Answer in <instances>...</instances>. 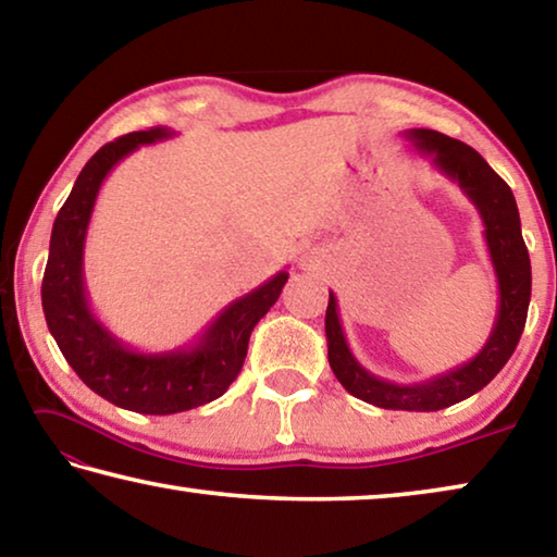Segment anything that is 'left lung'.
Here are the masks:
<instances>
[{
    "mask_svg": "<svg viewBox=\"0 0 557 557\" xmlns=\"http://www.w3.org/2000/svg\"><path fill=\"white\" fill-rule=\"evenodd\" d=\"M405 137L422 157L432 159L437 172L451 178L467 194V199L482 215L488 258H492L498 282V309L492 334H488L482 351L469 358L467 363L432 375L422 383L400 385L379 379L356 361L346 344L334 292H329L324 329L329 366H332L338 383L354 398L385 410L432 412L449 408V405L482 391L516 351L518 338H521L525 326L528 301H531V258H528L521 235V219H518L513 191L476 149L435 129H408Z\"/></svg>",
    "mask_w": 557,
    "mask_h": 557,
    "instance_id": "1",
    "label": "left lung"
}]
</instances>
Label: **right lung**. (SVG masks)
I'll list each match as a JSON object with an SVG mask.
<instances>
[{"label":"right lung","mask_w":557,"mask_h":557,"mask_svg":"<svg viewBox=\"0 0 557 557\" xmlns=\"http://www.w3.org/2000/svg\"><path fill=\"white\" fill-rule=\"evenodd\" d=\"M166 137H174L166 127L129 132L88 159L53 221L41 285L46 324L71 369L100 398L143 414H174L221 398L238 379L252 329L270 312L289 277L287 270H280L265 285L231 301L196 344L174 351L129 348L92 314L83 250L100 186L129 152Z\"/></svg>","instance_id":"right-lung-1"}]
</instances>
